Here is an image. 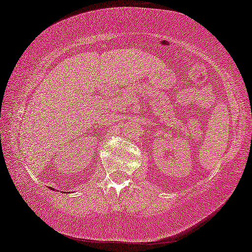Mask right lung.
I'll return each instance as SVG.
<instances>
[{
    "label": "right lung",
    "instance_id": "obj_1",
    "mask_svg": "<svg viewBox=\"0 0 252 252\" xmlns=\"http://www.w3.org/2000/svg\"><path fill=\"white\" fill-rule=\"evenodd\" d=\"M64 192H65V191H64Z\"/></svg>",
    "mask_w": 252,
    "mask_h": 252
}]
</instances>
